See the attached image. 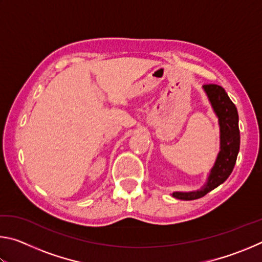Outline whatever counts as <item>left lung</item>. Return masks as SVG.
Wrapping results in <instances>:
<instances>
[{"mask_svg": "<svg viewBox=\"0 0 262 262\" xmlns=\"http://www.w3.org/2000/svg\"><path fill=\"white\" fill-rule=\"evenodd\" d=\"M203 90L208 96L211 107L219 118L220 125V152L208 176L207 183L194 192H174L172 196L179 200H196L223 184L229 178L234 167L241 145V134L238 127L237 107L225 90L217 84H205Z\"/></svg>", "mask_w": 262, "mask_h": 262, "instance_id": "1", "label": "left lung"}]
</instances>
